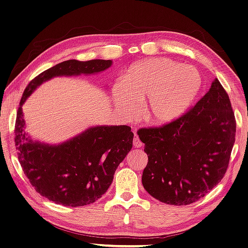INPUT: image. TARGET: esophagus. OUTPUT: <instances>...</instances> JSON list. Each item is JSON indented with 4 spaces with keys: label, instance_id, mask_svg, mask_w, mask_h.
<instances>
[{
    "label": "esophagus",
    "instance_id": "obj_1",
    "mask_svg": "<svg viewBox=\"0 0 248 248\" xmlns=\"http://www.w3.org/2000/svg\"><path fill=\"white\" fill-rule=\"evenodd\" d=\"M133 144L135 147H141L142 146V142H141L140 139L138 138L137 134H135V136H134V140H133Z\"/></svg>",
    "mask_w": 248,
    "mask_h": 248
}]
</instances>
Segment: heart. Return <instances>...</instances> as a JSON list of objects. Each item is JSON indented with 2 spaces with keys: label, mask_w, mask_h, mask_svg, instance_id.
Listing matches in <instances>:
<instances>
[{
  "label": "heart",
  "mask_w": 248,
  "mask_h": 248,
  "mask_svg": "<svg viewBox=\"0 0 248 248\" xmlns=\"http://www.w3.org/2000/svg\"><path fill=\"white\" fill-rule=\"evenodd\" d=\"M202 87V76L191 65L169 58L140 61L129 68L123 83H116L112 96L124 116L136 114V100H144L143 114L157 125L180 118L194 102Z\"/></svg>",
  "instance_id": "obj_1"
}]
</instances>
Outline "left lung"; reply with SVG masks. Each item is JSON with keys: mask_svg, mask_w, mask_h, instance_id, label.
I'll use <instances>...</instances> for the list:
<instances>
[{"mask_svg": "<svg viewBox=\"0 0 248 248\" xmlns=\"http://www.w3.org/2000/svg\"><path fill=\"white\" fill-rule=\"evenodd\" d=\"M148 162L142 185L154 199L186 206L223 178L236 136L228 93L217 79L194 107L174 122L138 132Z\"/></svg>", "mask_w": 248, "mask_h": 248, "instance_id": "8db88e82", "label": "left lung"}]
</instances>
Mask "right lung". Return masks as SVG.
<instances>
[{"label": "right lung", "mask_w": 248, "mask_h": 248, "mask_svg": "<svg viewBox=\"0 0 248 248\" xmlns=\"http://www.w3.org/2000/svg\"><path fill=\"white\" fill-rule=\"evenodd\" d=\"M111 65V60L101 59L63 61L34 78L19 102L14 130L18 161L34 189L55 203L83 207L102 197L131 151L134 134L128 125H96L63 143L46 144L26 133L23 105L52 78L97 74Z\"/></svg>", "instance_id": "1"}]
</instances>
